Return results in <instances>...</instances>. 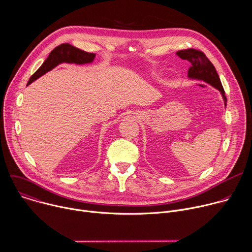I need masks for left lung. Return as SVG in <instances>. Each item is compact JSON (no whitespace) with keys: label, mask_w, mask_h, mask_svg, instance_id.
<instances>
[{"label":"left lung","mask_w":252,"mask_h":252,"mask_svg":"<svg viewBox=\"0 0 252 252\" xmlns=\"http://www.w3.org/2000/svg\"><path fill=\"white\" fill-rule=\"evenodd\" d=\"M176 55L183 60H188L191 63L189 68L188 77L191 80L203 81L219 90L222 95L224 106H226L227 98L224 94V90L221 85L220 79L219 77L217 69H215L214 65L206 58V56L202 52L194 49L178 51Z\"/></svg>","instance_id":"obj_1"}]
</instances>
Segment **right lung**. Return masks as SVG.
<instances>
[{
  "instance_id": "obj_1",
  "label": "right lung",
  "mask_w": 252,
  "mask_h": 252,
  "mask_svg": "<svg viewBox=\"0 0 252 252\" xmlns=\"http://www.w3.org/2000/svg\"><path fill=\"white\" fill-rule=\"evenodd\" d=\"M95 58V54L88 53L82 51L69 44H62L55 48L43 63V64L38 68V70L30 78L28 85L32 84L33 81L39 79L48 71L52 70L58 64L63 63H77V64H85L93 63Z\"/></svg>"
}]
</instances>
